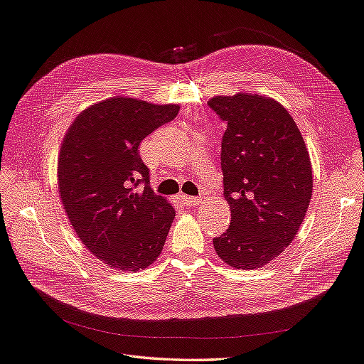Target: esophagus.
Returning a JSON list of instances; mask_svg holds the SVG:
<instances>
[{
	"label": "esophagus",
	"mask_w": 364,
	"mask_h": 364,
	"mask_svg": "<svg viewBox=\"0 0 364 364\" xmlns=\"http://www.w3.org/2000/svg\"><path fill=\"white\" fill-rule=\"evenodd\" d=\"M181 200H182L185 205H188V206H198V205L202 202V199L191 198V196H185V194H181Z\"/></svg>",
	"instance_id": "34e87169"
}]
</instances>
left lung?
<instances>
[{"label": "left lung", "instance_id": "left-lung-1", "mask_svg": "<svg viewBox=\"0 0 364 364\" xmlns=\"http://www.w3.org/2000/svg\"><path fill=\"white\" fill-rule=\"evenodd\" d=\"M208 105L227 122L220 165L231 223L213 239L237 269L263 268L296 237L312 196V166L292 116L268 96H214Z\"/></svg>", "mask_w": 364, "mask_h": 364}]
</instances>
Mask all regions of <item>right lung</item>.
I'll list each match as a JSON object with an SVG mask.
<instances>
[{
	"instance_id": "add662e5",
	"label": "right lung",
	"mask_w": 364,
	"mask_h": 364,
	"mask_svg": "<svg viewBox=\"0 0 364 364\" xmlns=\"http://www.w3.org/2000/svg\"><path fill=\"white\" fill-rule=\"evenodd\" d=\"M179 109L113 96L77 114L64 136L58 156L64 211L85 248L114 269H144L162 252L176 211L153 193L139 145Z\"/></svg>"
}]
</instances>
